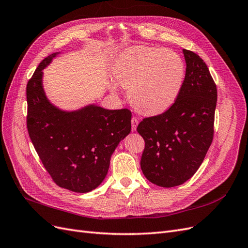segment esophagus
Here are the masks:
<instances>
[{
  "mask_svg": "<svg viewBox=\"0 0 248 248\" xmlns=\"http://www.w3.org/2000/svg\"><path fill=\"white\" fill-rule=\"evenodd\" d=\"M138 125H139V120H138V118L132 117V119H131V130H132V131H136Z\"/></svg>",
  "mask_w": 248,
  "mask_h": 248,
  "instance_id": "34e87169",
  "label": "esophagus"
}]
</instances>
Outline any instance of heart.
<instances>
[{
  "label": "heart",
  "mask_w": 248,
  "mask_h": 248,
  "mask_svg": "<svg viewBox=\"0 0 248 248\" xmlns=\"http://www.w3.org/2000/svg\"><path fill=\"white\" fill-rule=\"evenodd\" d=\"M111 71L117 84L128 90L131 106L146 116L160 115L171 108L185 78L181 57L161 47L127 48L118 56Z\"/></svg>",
  "instance_id": "1"
}]
</instances>
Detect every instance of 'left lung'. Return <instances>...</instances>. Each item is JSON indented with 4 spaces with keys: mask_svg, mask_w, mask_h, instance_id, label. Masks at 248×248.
<instances>
[{
    "mask_svg": "<svg viewBox=\"0 0 248 248\" xmlns=\"http://www.w3.org/2000/svg\"><path fill=\"white\" fill-rule=\"evenodd\" d=\"M183 54L186 73L176 102L160 115L142 119L137 128L145 140L142 174L161 187L190 179L213 140L216 85L199 55L188 49Z\"/></svg>",
    "mask_w": 248,
    "mask_h": 248,
    "instance_id": "8db88e82",
    "label": "left lung"
}]
</instances>
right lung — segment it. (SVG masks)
<instances>
[{
	"label": "right lung",
	"instance_id": "right-lung-1",
	"mask_svg": "<svg viewBox=\"0 0 248 248\" xmlns=\"http://www.w3.org/2000/svg\"><path fill=\"white\" fill-rule=\"evenodd\" d=\"M58 52L46 57L27 85L30 139L54 182L74 192H89L106 178L110 156L131 130V111L91 104L64 111L48 101L42 70Z\"/></svg>",
	"mask_w": 248,
	"mask_h": 248
}]
</instances>
